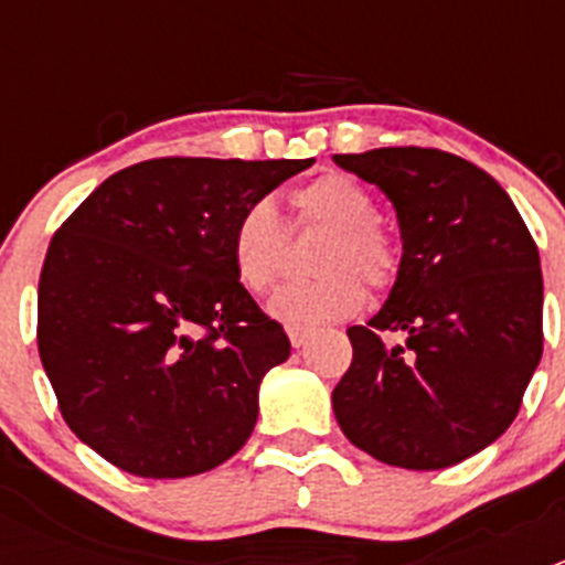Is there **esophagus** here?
<instances>
[{
	"instance_id": "34e87169",
	"label": "esophagus",
	"mask_w": 565,
	"mask_h": 565,
	"mask_svg": "<svg viewBox=\"0 0 565 565\" xmlns=\"http://www.w3.org/2000/svg\"><path fill=\"white\" fill-rule=\"evenodd\" d=\"M309 335L311 328H289V341H292V347H303Z\"/></svg>"
}]
</instances>
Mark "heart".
<instances>
[{"label":"heart","mask_w":565,"mask_h":565,"mask_svg":"<svg viewBox=\"0 0 565 565\" xmlns=\"http://www.w3.org/2000/svg\"><path fill=\"white\" fill-rule=\"evenodd\" d=\"M295 226L328 230L317 250L315 270L322 276L306 284H289L270 300V315L289 328H315L330 319L352 317L366 300V289L388 292L402 273V250L380 226L377 202L352 177L317 174L289 193ZM287 232L270 199L250 202L230 237L235 276L250 292L276 287L284 270Z\"/></svg>","instance_id":"1"}]
</instances>
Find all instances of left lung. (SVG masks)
Returning <instances> with one entry per match:
<instances>
[{"label":"left lung","instance_id":"obj_1","mask_svg":"<svg viewBox=\"0 0 565 565\" xmlns=\"http://www.w3.org/2000/svg\"><path fill=\"white\" fill-rule=\"evenodd\" d=\"M396 207L402 273L369 324L333 413L352 446L407 470H443L498 440L544 350V281L520 210L476 163L431 147L333 156ZM404 332L402 348L382 333Z\"/></svg>","mask_w":565,"mask_h":565}]
</instances>
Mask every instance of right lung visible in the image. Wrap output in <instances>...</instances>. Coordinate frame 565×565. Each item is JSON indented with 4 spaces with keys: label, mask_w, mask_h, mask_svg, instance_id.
<instances>
[{
    "label": "right lung",
    "mask_w": 565,
    "mask_h": 565,
    "mask_svg": "<svg viewBox=\"0 0 565 565\" xmlns=\"http://www.w3.org/2000/svg\"><path fill=\"white\" fill-rule=\"evenodd\" d=\"M311 163L152 158L100 182L54 232L40 361L65 424L114 467L185 478L246 446L289 339L235 276L232 226Z\"/></svg>",
    "instance_id": "right-lung-1"
}]
</instances>
